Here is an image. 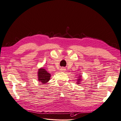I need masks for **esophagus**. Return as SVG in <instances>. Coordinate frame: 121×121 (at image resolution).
<instances>
[{
  "label": "esophagus",
  "instance_id": "34e87169",
  "mask_svg": "<svg viewBox=\"0 0 121 121\" xmlns=\"http://www.w3.org/2000/svg\"><path fill=\"white\" fill-rule=\"evenodd\" d=\"M60 70L61 72H65L66 71V69L65 68H61L60 69Z\"/></svg>",
  "mask_w": 121,
  "mask_h": 121
}]
</instances>
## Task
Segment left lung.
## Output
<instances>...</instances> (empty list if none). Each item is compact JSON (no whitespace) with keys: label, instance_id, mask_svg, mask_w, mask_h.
<instances>
[{"label":"left lung","instance_id":"8db88e82","mask_svg":"<svg viewBox=\"0 0 121 121\" xmlns=\"http://www.w3.org/2000/svg\"><path fill=\"white\" fill-rule=\"evenodd\" d=\"M78 80H77V83H78V84H80V82H81V80H82V78H81V75H79V77H78Z\"/></svg>","mask_w":121,"mask_h":121}]
</instances>
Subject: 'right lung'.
I'll use <instances>...</instances> for the list:
<instances>
[{
    "instance_id": "obj_1",
    "label": "right lung",
    "mask_w": 121,
    "mask_h": 121,
    "mask_svg": "<svg viewBox=\"0 0 121 121\" xmlns=\"http://www.w3.org/2000/svg\"><path fill=\"white\" fill-rule=\"evenodd\" d=\"M38 79L42 84H46L49 81L50 79L51 74L47 72V71L43 68L38 69Z\"/></svg>"
}]
</instances>
